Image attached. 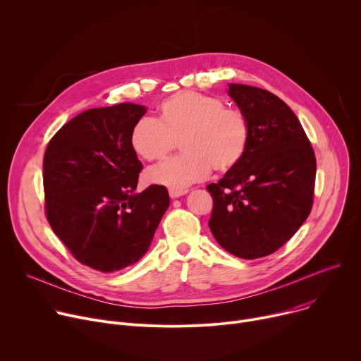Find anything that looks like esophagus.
<instances>
[{
  "label": "esophagus",
  "mask_w": 361,
  "mask_h": 361,
  "mask_svg": "<svg viewBox=\"0 0 361 361\" xmlns=\"http://www.w3.org/2000/svg\"><path fill=\"white\" fill-rule=\"evenodd\" d=\"M169 192H170L171 198H178V197L187 194V190H170Z\"/></svg>",
  "instance_id": "34e87169"
}]
</instances>
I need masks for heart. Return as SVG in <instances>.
<instances>
[{"mask_svg":"<svg viewBox=\"0 0 361 361\" xmlns=\"http://www.w3.org/2000/svg\"><path fill=\"white\" fill-rule=\"evenodd\" d=\"M250 124L243 111L224 107L223 99L195 91L177 92L161 102L159 121L142 117L131 128L133 151L145 161H161L180 141L184 154L149 169V184L183 190L234 169L245 154Z\"/></svg>","mask_w":361,"mask_h":361,"instance_id":"heart-1","label":"heart"}]
</instances>
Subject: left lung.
I'll list each match as a JSON object with an SVG mask.
<instances>
[{
	"label": "left lung",
	"instance_id": "left-lung-1",
	"mask_svg": "<svg viewBox=\"0 0 361 361\" xmlns=\"http://www.w3.org/2000/svg\"><path fill=\"white\" fill-rule=\"evenodd\" d=\"M250 124L241 161L209 184V227L233 255L254 260L286 244L312 212L316 157L298 118L270 91L228 84Z\"/></svg>",
	"mask_w": 361,
	"mask_h": 361
}]
</instances>
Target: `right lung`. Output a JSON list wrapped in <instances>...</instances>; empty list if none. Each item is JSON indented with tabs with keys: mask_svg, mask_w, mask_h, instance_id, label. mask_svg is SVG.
<instances>
[{
	"mask_svg": "<svg viewBox=\"0 0 361 361\" xmlns=\"http://www.w3.org/2000/svg\"><path fill=\"white\" fill-rule=\"evenodd\" d=\"M145 113L131 102L87 110L44 154L48 223L80 263L102 273L137 263L170 205L163 185L137 191L142 164L130 133Z\"/></svg>",
	"mask_w": 361,
	"mask_h": 361,
	"instance_id": "1",
	"label": "right lung"
}]
</instances>
